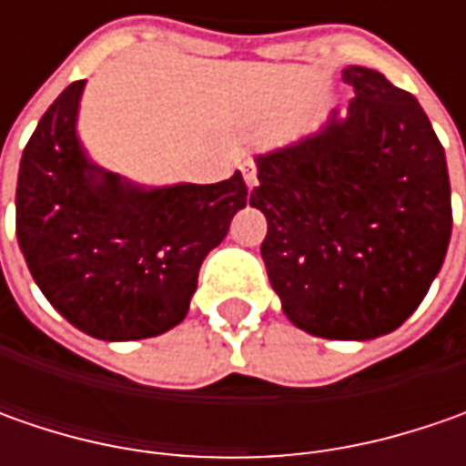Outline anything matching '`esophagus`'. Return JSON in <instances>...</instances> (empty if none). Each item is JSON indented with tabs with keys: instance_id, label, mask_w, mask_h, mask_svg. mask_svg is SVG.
<instances>
[{
	"instance_id": "1",
	"label": "esophagus",
	"mask_w": 466,
	"mask_h": 466,
	"mask_svg": "<svg viewBox=\"0 0 466 466\" xmlns=\"http://www.w3.org/2000/svg\"><path fill=\"white\" fill-rule=\"evenodd\" d=\"M241 170H243V181H246V187L254 188L257 184H259V178H257V166H254L251 160H246V163L241 166Z\"/></svg>"
}]
</instances>
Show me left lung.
I'll list each match as a JSON object with an SVG mask.
<instances>
[{"label": "left lung", "mask_w": 466, "mask_h": 466, "mask_svg": "<svg viewBox=\"0 0 466 466\" xmlns=\"http://www.w3.org/2000/svg\"><path fill=\"white\" fill-rule=\"evenodd\" d=\"M348 114L257 157L251 207L282 311L324 339H376L415 313L451 238L446 155L415 96L342 69Z\"/></svg>", "instance_id": "1"}]
</instances>
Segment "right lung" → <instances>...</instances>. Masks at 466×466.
Returning <instances> with one entry per match:
<instances>
[{"instance_id":"1","label":"right lung","mask_w":466,"mask_h":466,"mask_svg":"<svg viewBox=\"0 0 466 466\" xmlns=\"http://www.w3.org/2000/svg\"><path fill=\"white\" fill-rule=\"evenodd\" d=\"M85 80L48 106L23 150L17 243L64 319L106 342L157 337L184 321L205 257L248 202L236 170L220 184L139 187L93 163L77 114Z\"/></svg>"}]
</instances>
